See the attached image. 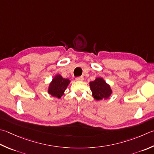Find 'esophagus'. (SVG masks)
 <instances>
[{"instance_id":"34e87169","label":"esophagus","mask_w":154,"mask_h":154,"mask_svg":"<svg viewBox=\"0 0 154 154\" xmlns=\"http://www.w3.org/2000/svg\"><path fill=\"white\" fill-rule=\"evenodd\" d=\"M75 79H76V81H83V77L82 76L77 77L76 78H75Z\"/></svg>"}]
</instances>
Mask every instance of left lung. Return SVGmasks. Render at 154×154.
<instances>
[{
	"mask_svg": "<svg viewBox=\"0 0 154 154\" xmlns=\"http://www.w3.org/2000/svg\"><path fill=\"white\" fill-rule=\"evenodd\" d=\"M90 88L93 97L97 100L107 99L112 93L110 86L102 78H97L94 81L90 82Z\"/></svg>",
	"mask_w": 154,
	"mask_h": 154,
	"instance_id": "obj_1",
	"label": "left lung"
}]
</instances>
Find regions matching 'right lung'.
I'll return each instance as SVG.
<instances>
[{
	"mask_svg": "<svg viewBox=\"0 0 154 154\" xmlns=\"http://www.w3.org/2000/svg\"><path fill=\"white\" fill-rule=\"evenodd\" d=\"M70 81L63 78L60 75H57L53 78L49 87V93L54 97L61 98L64 93Z\"/></svg>",
	"mask_w": 154,
	"mask_h": 154,
	"instance_id": "1",
	"label": "right lung"
}]
</instances>
